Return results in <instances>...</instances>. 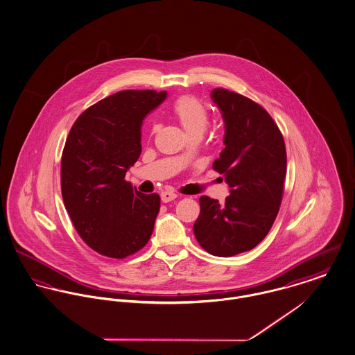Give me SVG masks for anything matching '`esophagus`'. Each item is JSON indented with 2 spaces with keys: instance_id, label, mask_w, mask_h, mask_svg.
<instances>
[{
  "instance_id": "1",
  "label": "esophagus",
  "mask_w": 355,
  "mask_h": 355,
  "mask_svg": "<svg viewBox=\"0 0 355 355\" xmlns=\"http://www.w3.org/2000/svg\"><path fill=\"white\" fill-rule=\"evenodd\" d=\"M162 202L163 203H168V202H172V200H175L176 198H178V195L175 193V192H169V191H164V192H162Z\"/></svg>"
}]
</instances>
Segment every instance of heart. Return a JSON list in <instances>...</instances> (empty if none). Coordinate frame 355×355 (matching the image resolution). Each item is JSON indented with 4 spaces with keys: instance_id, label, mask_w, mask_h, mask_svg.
<instances>
[{
    "instance_id": "1",
    "label": "heart",
    "mask_w": 355,
    "mask_h": 355,
    "mask_svg": "<svg viewBox=\"0 0 355 355\" xmlns=\"http://www.w3.org/2000/svg\"><path fill=\"white\" fill-rule=\"evenodd\" d=\"M172 114L189 136L203 135L209 125V112L203 102L191 95L178 98L172 105Z\"/></svg>"
}]
</instances>
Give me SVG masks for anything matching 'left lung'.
I'll return each mask as SVG.
<instances>
[{"mask_svg": "<svg viewBox=\"0 0 355 355\" xmlns=\"http://www.w3.org/2000/svg\"><path fill=\"white\" fill-rule=\"evenodd\" d=\"M211 99L225 122V149L213 168L230 195L225 203L199 199L193 234L209 253L230 257L257 246L270 230L282 205L286 152L280 129L259 103L220 87Z\"/></svg>", "mask_w": 355, "mask_h": 355, "instance_id": "1", "label": "left lung"}]
</instances>
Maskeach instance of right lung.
I'll return each instance as SVG.
<instances>
[{
  "label": "right lung",
  "instance_id": "1",
  "mask_svg": "<svg viewBox=\"0 0 355 355\" xmlns=\"http://www.w3.org/2000/svg\"><path fill=\"white\" fill-rule=\"evenodd\" d=\"M166 98L155 90L110 95L78 117L66 140L64 207L78 234L102 256L125 259L153 233L160 196L133 189L125 175L141 155L142 121Z\"/></svg>",
  "mask_w": 355,
  "mask_h": 355
}]
</instances>
